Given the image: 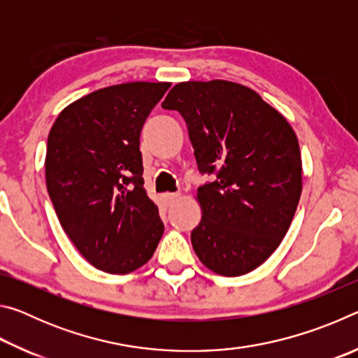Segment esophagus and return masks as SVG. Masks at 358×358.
Instances as JSON below:
<instances>
[{
  "mask_svg": "<svg viewBox=\"0 0 358 358\" xmlns=\"http://www.w3.org/2000/svg\"><path fill=\"white\" fill-rule=\"evenodd\" d=\"M178 196H180V194L167 192V194H164V196H162V199H164V203H166V205H172L175 201H177Z\"/></svg>",
  "mask_w": 358,
  "mask_h": 358,
  "instance_id": "34e87169",
  "label": "esophagus"
}]
</instances>
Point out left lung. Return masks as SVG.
<instances>
[{
  "instance_id": "8db88e82",
  "label": "left lung",
  "mask_w": 358,
  "mask_h": 358,
  "mask_svg": "<svg viewBox=\"0 0 358 358\" xmlns=\"http://www.w3.org/2000/svg\"><path fill=\"white\" fill-rule=\"evenodd\" d=\"M185 118L199 171L202 220L191 232L201 262L222 276L262 265L287 234L301 194V155L292 126L245 85L181 82L162 102Z\"/></svg>"
}]
</instances>
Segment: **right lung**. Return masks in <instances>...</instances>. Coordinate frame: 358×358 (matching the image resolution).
I'll return each mask as SVG.
<instances>
[{"label": "right lung", "mask_w": 358, "mask_h": 358, "mask_svg": "<svg viewBox=\"0 0 358 358\" xmlns=\"http://www.w3.org/2000/svg\"><path fill=\"white\" fill-rule=\"evenodd\" d=\"M171 88L129 82L63 108L47 138L45 181L59 224L96 268L126 275L153 256L164 232L143 187L141 131Z\"/></svg>", "instance_id": "right-lung-1"}]
</instances>
